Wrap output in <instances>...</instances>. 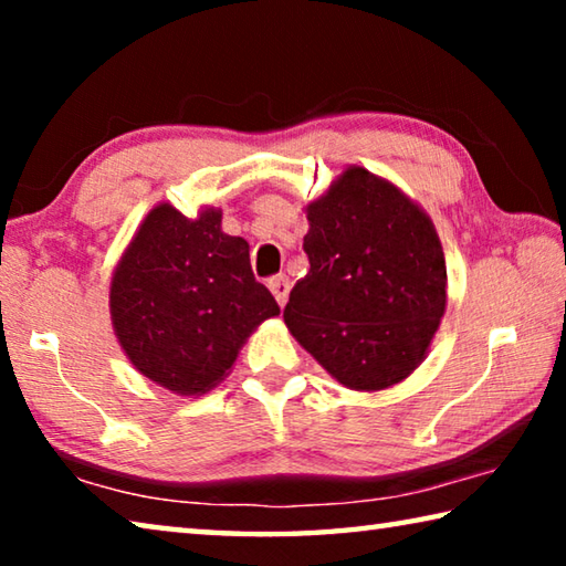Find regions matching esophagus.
<instances>
[{"label": "esophagus", "mask_w": 566, "mask_h": 566, "mask_svg": "<svg viewBox=\"0 0 566 566\" xmlns=\"http://www.w3.org/2000/svg\"><path fill=\"white\" fill-rule=\"evenodd\" d=\"M266 286H270V292L274 294V300L280 302V306H284L286 296H290V280H286L284 274H276L270 282H266Z\"/></svg>", "instance_id": "1"}]
</instances>
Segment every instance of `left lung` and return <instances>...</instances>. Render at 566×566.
I'll use <instances>...</instances> for the list:
<instances>
[{
  "label": "left lung",
  "mask_w": 566,
  "mask_h": 566,
  "mask_svg": "<svg viewBox=\"0 0 566 566\" xmlns=\"http://www.w3.org/2000/svg\"><path fill=\"white\" fill-rule=\"evenodd\" d=\"M310 272L284 322L332 377L385 389L415 371L447 304V264L434 224L401 191L352 167L306 207Z\"/></svg>",
  "instance_id": "obj_1"
}]
</instances>
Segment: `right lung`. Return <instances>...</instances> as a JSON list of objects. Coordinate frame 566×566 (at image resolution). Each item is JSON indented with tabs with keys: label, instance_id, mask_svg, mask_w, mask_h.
<instances>
[{
	"label": "right lung",
	"instance_id": "obj_1",
	"mask_svg": "<svg viewBox=\"0 0 566 566\" xmlns=\"http://www.w3.org/2000/svg\"><path fill=\"white\" fill-rule=\"evenodd\" d=\"M109 310L142 375L177 395H205L280 304L254 280L244 239L222 232L219 209L187 219L159 205L114 270Z\"/></svg>",
	"mask_w": 566,
	"mask_h": 566
}]
</instances>
